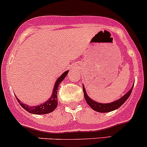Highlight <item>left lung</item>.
<instances>
[{"mask_svg":"<svg viewBox=\"0 0 147 147\" xmlns=\"http://www.w3.org/2000/svg\"><path fill=\"white\" fill-rule=\"evenodd\" d=\"M132 88L129 90V92L126 93L125 96H123L121 98H119L117 100L115 101V102H111V103H99V102H97L96 101L93 100L91 98H89L88 96L86 94V90H85L84 86H83V90H84V98L86 99L87 103L90 105V107H91L93 110H96L97 112H99V113H108V112H111L113 110H116V109L119 108L125 101L127 100V98H129L130 94L131 93V90H132Z\"/></svg>","mask_w":147,"mask_h":147,"instance_id":"8db88e82","label":"left lung"}]
</instances>
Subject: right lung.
I'll list each match as a JSON object with an SVG mask.
<instances>
[{
    "label": "right lung",
    "mask_w": 147,
    "mask_h": 147,
    "mask_svg": "<svg viewBox=\"0 0 147 147\" xmlns=\"http://www.w3.org/2000/svg\"><path fill=\"white\" fill-rule=\"evenodd\" d=\"M69 71H66L63 73L59 78L57 79V82L55 83L54 85V90H53L52 96L49 100H48L47 102H45V103L42 104L40 105H37V106H28V105L23 104L22 102H21L20 101V100H18L17 98V100L20 103V105H21L25 110L29 112L30 113H32V114H36V115H45L47 114V113H51L54 109L56 108L58 105V100H57V91H58V87L59 85L61 82H62L63 78L66 76ZM17 98V97H16Z\"/></svg>",
    "instance_id": "obj_1"
}]
</instances>
